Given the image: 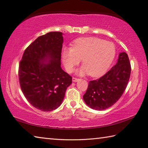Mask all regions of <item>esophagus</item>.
Masks as SVG:
<instances>
[{
	"mask_svg": "<svg viewBox=\"0 0 148 148\" xmlns=\"http://www.w3.org/2000/svg\"><path fill=\"white\" fill-rule=\"evenodd\" d=\"M79 80V79H77L76 77H72V81H73V82H77V81Z\"/></svg>",
	"mask_w": 148,
	"mask_h": 148,
	"instance_id": "1",
	"label": "esophagus"
}]
</instances>
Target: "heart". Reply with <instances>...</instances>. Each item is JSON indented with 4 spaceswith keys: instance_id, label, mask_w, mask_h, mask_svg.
Instances as JSON below:
<instances>
[{
    "instance_id": "obj_1",
    "label": "heart",
    "mask_w": 148,
    "mask_h": 148,
    "mask_svg": "<svg viewBox=\"0 0 148 148\" xmlns=\"http://www.w3.org/2000/svg\"><path fill=\"white\" fill-rule=\"evenodd\" d=\"M116 55L113 43L97 38L83 37L77 39L72 48H64L62 57L65 67L71 72L81 60L83 67L76 73L79 76L88 74L91 77H99L108 70Z\"/></svg>"
}]
</instances>
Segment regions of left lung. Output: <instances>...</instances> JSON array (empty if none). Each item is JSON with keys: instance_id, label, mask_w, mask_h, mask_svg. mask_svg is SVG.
Returning <instances> with one entry per match:
<instances>
[{"instance_id": "obj_1", "label": "left lung", "mask_w": 148, "mask_h": 148, "mask_svg": "<svg viewBox=\"0 0 148 148\" xmlns=\"http://www.w3.org/2000/svg\"><path fill=\"white\" fill-rule=\"evenodd\" d=\"M131 66L125 52L119 54L116 65L98 79L90 81L83 100L93 109L102 111L112 106L123 93L130 79Z\"/></svg>"}]
</instances>
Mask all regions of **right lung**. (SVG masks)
I'll return each instance as SVG.
<instances>
[{"label":"right lung","mask_w":148,"mask_h":148,"mask_svg":"<svg viewBox=\"0 0 148 148\" xmlns=\"http://www.w3.org/2000/svg\"><path fill=\"white\" fill-rule=\"evenodd\" d=\"M63 34L39 37L25 49L19 67L22 92L34 108L51 111L61 105L72 77L61 67Z\"/></svg>","instance_id":"add662e5"}]
</instances>
